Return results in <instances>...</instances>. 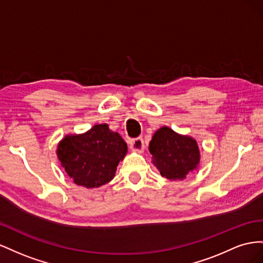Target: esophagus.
<instances>
[{
    "label": "esophagus",
    "mask_w": 263,
    "mask_h": 263,
    "mask_svg": "<svg viewBox=\"0 0 263 263\" xmlns=\"http://www.w3.org/2000/svg\"><path fill=\"white\" fill-rule=\"evenodd\" d=\"M130 147L133 151L137 152H143L144 149V141L142 138H137L130 141Z\"/></svg>",
    "instance_id": "obj_1"
}]
</instances>
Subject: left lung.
<instances>
[{
    "instance_id": "left-lung-1",
    "label": "left lung",
    "mask_w": 263,
    "mask_h": 263,
    "mask_svg": "<svg viewBox=\"0 0 263 263\" xmlns=\"http://www.w3.org/2000/svg\"><path fill=\"white\" fill-rule=\"evenodd\" d=\"M148 149L153 155L156 168L162 176L168 179L185 178L199 163L196 141L190 137L179 136L166 126L155 132Z\"/></svg>"
}]
</instances>
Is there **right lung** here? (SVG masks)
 I'll return each instance as SVG.
<instances>
[{
	"label": "right lung",
	"mask_w": 263,
	"mask_h": 263,
	"mask_svg": "<svg viewBox=\"0 0 263 263\" xmlns=\"http://www.w3.org/2000/svg\"><path fill=\"white\" fill-rule=\"evenodd\" d=\"M127 145L107 124H97L81 136H67L57 148L63 167L77 185L93 189L110 182Z\"/></svg>",
	"instance_id": "right-lung-1"
}]
</instances>
